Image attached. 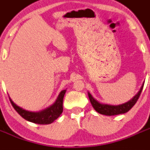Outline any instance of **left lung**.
<instances>
[{"instance_id":"left-lung-1","label":"left lung","mask_w":150,"mask_h":150,"mask_svg":"<svg viewBox=\"0 0 150 150\" xmlns=\"http://www.w3.org/2000/svg\"><path fill=\"white\" fill-rule=\"evenodd\" d=\"M143 85H144V83L143 84L141 88H140V90L139 91V92L137 93L131 100H129V101L124 103V104H120V105H110V104H101V103H100L97 100H95L90 93L88 92V94L89 100L91 101V104L94 110H96L97 112H98L99 114L107 116L117 115V114L127 113L134 106V104L137 103V100L139 99V96H140Z\"/></svg>"}]
</instances>
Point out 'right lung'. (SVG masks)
Listing matches in <instances>:
<instances>
[{
  "label": "right lung",
  "mask_w": 150,
  "mask_h": 150,
  "mask_svg": "<svg viewBox=\"0 0 150 150\" xmlns=\"http://www.w3.org/2000/svg\"><path fill=\"white\" fill-rule=\"evenodd\" d=\"M66 90L62 91L60 94H59L56 102L51 106L46 108L45 110H41L39 112H33L29 110H24L21 107L17 106V104H14L13 101L10 98L12 106L13 107L16 111L25 120H28L30 122L38 124H52L55 120H56L63 111V98L65 94Z\"/></svg>",
  "instance_id": "obj_1"
}]
</instances>
